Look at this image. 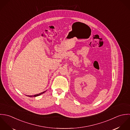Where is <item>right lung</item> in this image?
Returning a JSON list of instances; mask_svg holds the SVG:
<instances>
[{
  "mask_svg": "<svg viewBox=\"0 0 130 130\" xmlns=\"http://www.w3.org/2000/svg\"><path fill=\"white\" fill-rule=\"evenodd\" d=\"M45 92H46V91H44V92H41V93H39V94H35V95H27V96H28V97H36V96H38L40 95L41 94H42L44 93Z\"/></svg>",
  "mask_w": 130,
  "mask_h": 130,
  "instance_id": "obj_1",
  "label": "right lung"
}]
</instances>
